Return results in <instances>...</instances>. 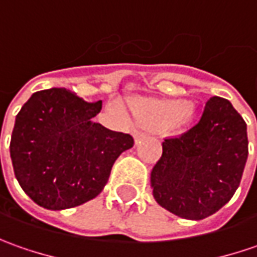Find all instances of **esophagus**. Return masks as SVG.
<instances>
[{"label":"esophagus","mask_w":257,"mask_h":257,"mask_svg":"<svg viewBox=\"0 0 257 257\" xmlns=\"http://www.w3.org/2000/svg\"><path fill=\"white\" fill-rule=\"evenodd\" d=\"M144 137L143 132H134V139H136V143H139L142 139Z\"/></svg>","instance_id":"34e87169"}]
</instances>
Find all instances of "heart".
<instances>
[{
	"label": "heart",
	"mask_w": 257,
	"mask_h": 257,
	"mask_svg": "<svg viewBox=\"0 0 257 257\" xmlns=\"http://www.w3.org/2000/svg\"><path fill=\"white\" fill-rule=\"evenodd\" d=\"M133 114L147 128L177 130L192 123L196 117V105L183 100L140 98L133 103Z\"/></svg>",
	"instance_id": "1"
}]
</instances>
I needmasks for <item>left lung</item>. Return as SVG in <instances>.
I'll use <instances>...</instances> for the list:
<instances>
[{
    "label": "left lung",
    "mask_w": 257,
    "mask_h": 257,
    "mask_svg": "<svg viewBox=\"0 0 257 257\" xmlns=\"http://www.w3.org/2000/svg\"><path fill=\"white\" fill-rule=\"evenodd\" d=\"M232 103L212 97L199 123L163 142L152 170L156 202L173 214L202 220L233 197L247 160V132Z\"/></svg>",
    "instance_id": "1"
}]
</instances>
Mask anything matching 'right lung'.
I'll return each instance as SVG.
<instances>
[{
  "label": "right lung",
  "instance_id": "right-lung-1",
  "mask_svg": "<svg viewBox=\"0 0 257 257\" xmlns=\"http://www.w3.org/2000/svg\"><path fill=\"white\" fill-rule=\"evenodd\" d=\"M88 103L65 88L34 93L17 114L10 154L17 180L31 200L48 210L80 206L97 197L114 162L134 144L93 117Z\"/></svg>",
  "mask_w": 257,
  "mask_h": 257
}]
</instances>
